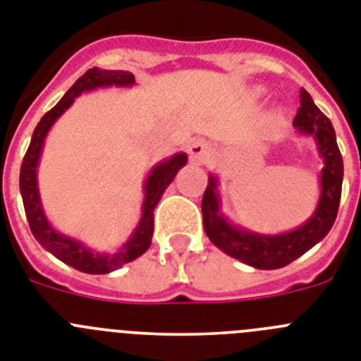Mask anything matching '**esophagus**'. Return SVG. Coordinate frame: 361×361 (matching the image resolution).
I'll use <instances>...</instances> for the list:
<instances>
[{
    "mask_svg": "<svg viewBox=\"0 0 361 361\" xmlns=\"http://www.w3.org/2000/svg\"><path fill=\"white\" fill-rule=\"evenodd\" d=\"M189 156L195 163L204 165V163H207L209 156H211V147L205 143L204 139H196V141L189 145Z\"/></svg>",
    "mask_w": 361,
    "mask_h": 361,
    "instance_id": "esophagus-1",
    "label": "esophagus"
}]
</instances>
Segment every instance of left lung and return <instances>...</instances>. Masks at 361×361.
<instances>
[{"label":"left lung","mask_w":361,"mask_h":361,"mask_svg":"<svg viewBox=\"0 0 361 361\" xmlns=\"http://www.w3.org/2000/svg\"><path fill=\"white\" fill-rule=\"evenodd\" d=\"M299 108L293 128L299 135L312 137L316 143L323 169L319 172V198L316 209L307 222L290 231L264 235L246 227L237 226L222 211V198L218 192V176L209 174L207 189L202 200L204 229L209 240L226 255L240 260L257 269H277L288 266L295 259L307 253L317 242L329 235L334 226L341 198L343 183V159L336 143V132L332 123L314 104L310 93L302 90L299 93Z\"/></svg>","instance_id":"8db88e82"}]
</instances>
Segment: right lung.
<instances>
[{
  "instance_id": "1",
  "label": "right lung",
  "mask_w": 361,
  "mask_h": 361,
  "mask_svg": "<svg viewBox=\"0 0 361 361\" xmlns=\"http://www.w3.org/2000/svg\"><path fill=\"white\" fill-rule=\"evenodd\" d=\"M132 87L135 86V77L130 71H117V69H87L77 82L68 90V93L59 101V104L51 108L47 114L36 124L32 132L31 145L27 148V154L23 157L20 169V192L25 207L27 222L31 227L32 235L44 250H47L51 255L66 262L71 268L84 271V274L102 275L110 274L119 269L126 262H132L137 257H141L152 244L154 235V209L157 202L161 200L165 189L172 183L178 171L187 165V154L178 152L174 156L166 157L163 161L148 171L147 180L143 183V207H141V218L134 231L130 233L128 240L117 251H97L84 244L78 238L68 237L60 233L49 218L45 214L44 204H42L40 187H38V165H40L42 150H44L45 137L53 128V124L62 117L66 111L71 108L77 97L82 93L95 92L102 87Z\"/></svg>"
}]
</instances>
